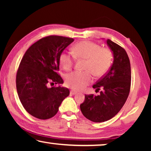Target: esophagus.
<instances>
[{"instance_id":"esophagus-1","label":"esophagus","mask_w":151,"mask_h":151,"mask_svg":"<svg viewBox=\"0 0 151 151\" xmlns=\"http://www.w3.org/2000/svg\"><path fill=\"white\" fill-rule=\"evenodd\" d=\"M70 93H71V94L72 95H76V93H78L77 91H73V90H71V91H70Z\"/></svg>"}]
</instances>
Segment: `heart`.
I'll return each instance as SVG.
<instances>
[{
  "instance_id": "1",
  "label": "heart",
  "mask_w": 151,
  "mask_h": 151,
  "mask_svg": "<svg viewBox=\"0 0 151 151\" xmlns=\"http://www.w3.org/2000/svg\"><path fill=\"white\" fill-rule=\"evenodd\" d=\"M73 51L76 57L86 60V71H73L66 76V85L74 90H82L91 81V73L96 77L104 76L112 62V53L109 49L102 48L100 45L91 41L78 43L73 47ZM60 63L65 70L71 69L74 63L73 55L71 53H62Z\"/></svg>"
}]
</instances>
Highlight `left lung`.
Returning <instances> with one entry per match:
<instances>
[{
    "mask_svg": "<svg viewBox=\"0 0 151 151\" xmlns=\"http://www.w3.org/2000/svg\"><path fill=\"white\" fill-rule=\"evenodd\" d=\"M106 44L113 54L111 69L93 86L100 95H85L80 110L86 118L94 122H103L117 114L127 100L131 81V64L127 53L111 40Z\"/></svg>",
    "mask_w": 151,
    "mask_h": 151,
    "instance_id": "1",
    "label": "left lung"
}]
</instances>
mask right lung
Wrapping results in <instances>:
<instances>
[{
  "label": "right lung",
  "mask_w": 151,
  "mask_h": 151,
  "mask_svg": "<svg viewBox=\"0 0 151 151\" xmlns=\"http://www.w3.org/2000/svg\"><path fill=\"white\" fill-rule=\"evenodd\" d=\"M73 40L63 36H47L33 44L24 53L16 75V88L22 106L32 116L51 118L69 96V90L61 86L63 80L56 71L61 53ZM49 83L59 86L49 88Z\"/></svg>",
  "instance_id": "1"
}]
</instances>
